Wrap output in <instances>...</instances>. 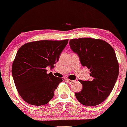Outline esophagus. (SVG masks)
<instances>
[{
    "label": "esophagus",
    "mask_w": 127,
    "mask_h": 127,
    "mask_svg": "<svg viewBox=\"0 0 127 127\" xmlns=\"http://www.w3.org/2000/svg\"><path fill=\"white\" fill-rule=\"evenodd\" d=\"M66 80H67V81L69 83V84H72V83H73V82H74V81L73 80H71V79H67Z\"/></svg>",
    "instance_id": "obj_1"
}]
</instances>
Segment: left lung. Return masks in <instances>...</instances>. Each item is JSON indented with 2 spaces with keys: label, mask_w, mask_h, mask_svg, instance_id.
<instances>
[{
  "label": "left lung",
  "mask_w": 127,
  "mask_h": 127,
  "mask_svg": "<svg viewBox=\"0 0 127 127\" xmlns=\"http://www.w3.org/2000/svg\"><path fill=\"white\" fill-rule=\"evenodd\" d=\"M69 44L93 78L91 81L79 80L83 89L75 93V96L83 105H99L110 95L119 75V63L115 51L104 40L90 37L71 39Z\"/></svg>",
  "instance_id": "1"
}]
</instances>
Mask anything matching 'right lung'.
Instances as JSON below:
<instances>
[{"mask_svg":"<svg viewBox=\"0 0 127 127\" xmlns=\"http://www.w3.org/2000/svg\"><path fill=\"white\" fill-rule=\"evenodd\" d=\"M69 40H40L19 48L12 65V75L18 93L33 105H43L54 97V90L63 78L47 73L46 67L59 60Z\"/></svg>","mask_w":127,"mask_h":127,"instance_id":"add662e5","label":"right lung"}]
</instances>
